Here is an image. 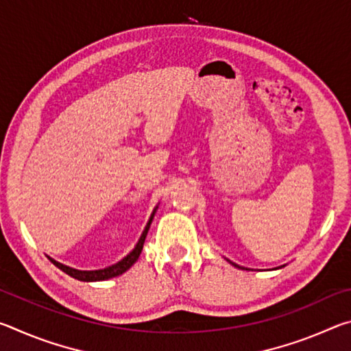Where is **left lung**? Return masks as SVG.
<instances>
[{"mask_svg":"<svg viewBox=\"0 0 351 351\" xmlns=\"http://www.w3.org/2000/svg\"><path fill=\"white\" fill-rule=\"evenodd\" d=\"M235 266H237V265H235Z\"/></svg>","mask_w":351,"mask_h":351,"instance_id":"left-lung-1","label":"left lung"}]
</instances>
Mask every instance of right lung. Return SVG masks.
<instances>
[{
  "label": "right lung",
  "mask_w": 351,
  "mask_h": 351,
  "mask_svg": "<svg viewBox=\"0 0 351 351\" xmlns=\"http://www.w3.org/2000/svg\"><path fill=\"white\" fill-rule=\"evenodd\" d=\"M154 215V212H153ZM153 215L150 217V219H148V223L145 226L144 232H142L141 239L138 241V245H136V247L133 249L132 252H130L127 257H123L121 261H117L116 265L112 266H108V268L105 269H99V271H79V269H73L69 268V266H64L62 263H58V261L49 258L52 263H54L58 269H62L63 272H66L68 276L77 278V280H82V282H97V280H108V278L111 277H116V276H121L122 272H125L130 266H132L136 260L139 258V255L142 252V247H144V241H145V237H147V232H148V228H150V223L153 219Z\"/></svg>",
  "instance_id": "obj_1"
}]
</instances>
